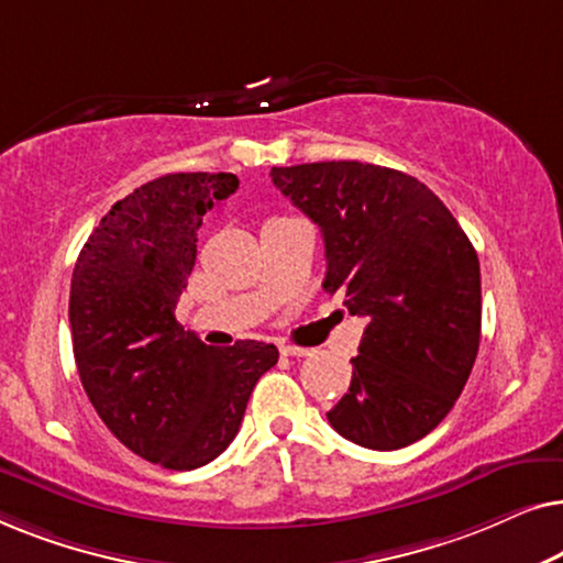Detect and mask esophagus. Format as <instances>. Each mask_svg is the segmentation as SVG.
<instances>
[{"instance_id": "1", "label": "esophagus", "mask_w": 563, "mask_h": 563, "mask_svg": "<svg viewBox=\"0 0 563 563\" xmlns=\"http://www.w3.org/2000/svg\"><path fill=\"white\" fill-rule=\"evenodd\" d=\"M284 356H295V358H302V356H310V349H302V345H291V343H287V345H282L279 349Z\"/></svg>"}]
</instances>
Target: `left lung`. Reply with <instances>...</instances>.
<instances>
[{"label": "left lung", "instance_id": "8db88e82", "mask_svg": "<svg viewBox=\"0 0 563 563\" xmlns=\"http://www.w3.org/2000/svg\"><path fill=\"white\" fill-rule=\"evenodd\" d=\"M272 181L325 241L322 289L366 318L330 426L374 451L405 449L451 412L482 335L479 258L441 199L395 168L322 161Z\"/></svg>", "mask_w": 563, "mask_h": 563}]
</instances>
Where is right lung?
<instances>
[{
    "mask_svg": "<svg viewBox=\"0 0 563 563\" xmlns=\"http://www.w3.org/2000/svg\"><path fill=\"white\" fill-rule=\"evenodd\" d=\"M238 189L235 174H166L112 205L84 243L68 322L84 391L112 435L174 472L210 464L233 441L272 343L205 345L176 322L197 233Z\"/></svg>",
    "mask_w": 563,
    "mask_h": 563,
    "instance_id": "obj_1",
    "label": "right lung"
}]
</instances>
